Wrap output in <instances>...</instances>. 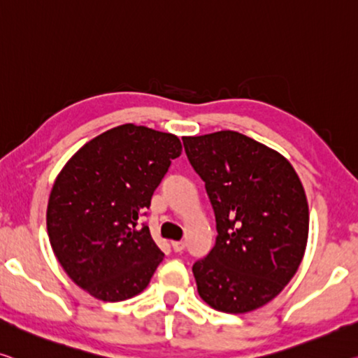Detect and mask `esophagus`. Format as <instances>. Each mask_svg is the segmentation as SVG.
<instances>
[{
	"mask_svg": "<svg viewBox=\"0 0 358 358\" xmlns=\"http://www.w3.org/2000/svg\"><path fill=\"white\" fill-rule=\"evenodd\" d=\"M171 245H173V250H174L176 252H180V251H182V250L185 248V241H184V240L171 241Z\"/></svg>",
	"mask_w": 358,
	"mask_h": 358,
	"instance_id": "1",
	"label": "esophagus"
}]
</instances>
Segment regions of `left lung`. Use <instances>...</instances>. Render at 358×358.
Here are the masks:
<instances>
[{
    "instance_id": "left-lung-1",
    "label": "left lung",
    "mask_w": 358,
    "mask_h": 358,
    "mask_svg": "<svg viewBox=\"0 0 358 358\" xmlns=\"http://www.w3.org/2000/svg\"><path fill=\"white\" fill-rule=\"evenodd\" d=\"M216 216V245L192 267L200 298L225 313L259 309L298 272L309 205L294 168L236 131L182 137Z\"/></svg>"
}]
</instances>
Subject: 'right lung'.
Wrapping results in <instances>:
<instances>
[{
  "label": "right lung",
  "instance_id": "right-lung-1",
  "mask_svg": "<svg viewBox=\"0 0 358 358\" xmlns=\"http://www.w3.org/2000/svg\"><path fill=\"white\" fill-rule=\"evenodd\" d=\"M179 137L126 123L99 134L60 169L49 194V243L69 277L96 299L142 293L163 251L141 214L171 160Z\"/></svg>",
  "mask_w": 358,
  "mask_h": 358
}]
</instances>
